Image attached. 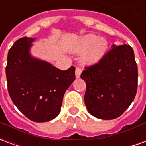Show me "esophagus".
Returning <instances> with one entry per match:
<instances>
[{
  "label": "esophagus",
  "mask_w": 146,
  "mask_h": 146,
  "mask_svg": "<svg viewBox=\"0 0 146 146\" xmlns=\"http://www.w3.org/2000/svg\"><path fill=\"white\" fill-rule=\"evenodd\" d=\"M81 72H82V70L80 67H76V71H75V75H76V78H79L80 76Z\"/></svg>",
  "instance_id": "1"
}]
</instances>
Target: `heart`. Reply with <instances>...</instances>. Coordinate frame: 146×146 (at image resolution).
Here are the masks:
<instances>
[{
	"label": "heart",
	"instance_id": "obj_1",
	"mask_svg": "<svg viewBox=\"0 0 146 146\" xmlns=\"http://www.w3.org/2000/svg\"><path fill=\"white\" fill-rule=\"evenodd\" d=\"M108 43L103 38H98L95 35L84 36L76 46V51L84 52L82 60L84 63L94 64L103 57L107 50Z\"/></svg>",
	"mask_w": 146,
	"mask_h": 146
}]
</instances>
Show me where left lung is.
<instances>
[{"instance_id": "obj_1", "label": "left lung", "mask_w": 146, "mask_h": 146, "mask_svg": "<svg viewBox=\"0 0 146 146\" xmlns=\"http://www.w3.org/2000/svg\"><path fill=\"white\" fill-rule=\"evenodd\" d=\"M112 48L80 75L86 83V107L102 119L121 116L131 104L138 88V66L132 48L127 44Z\"/></svg>"}]
</instances>
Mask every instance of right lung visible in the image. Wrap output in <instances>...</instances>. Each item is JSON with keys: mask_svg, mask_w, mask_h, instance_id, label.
Instances as JSON below:
<instances>
[{"mask_svg": "<svg viewBox=\"0 0 146 146\" xmlns=\"http://www.w3.org/2000/svg\"><path fill=\"white\" fill-rule=\"evenodd\" d=\"M35 39H19L8 54L5 69L9 95L18 110L34 122H47L59 114L67 88L75 80V67L61 70L30 54Z\"/></svg>", "mask_w": 146, "mask_h": 146, "instance_id": "right-lung-1", "label": "right lung"}]
</instances>
